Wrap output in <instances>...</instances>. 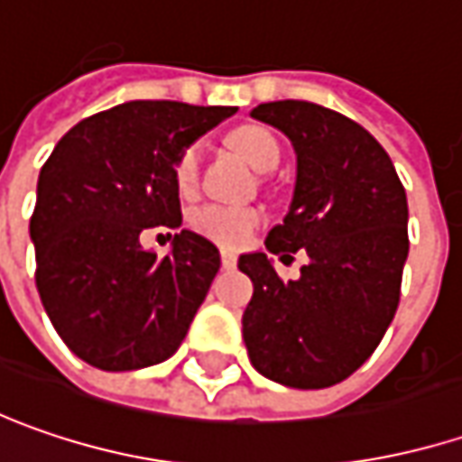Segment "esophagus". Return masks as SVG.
<instances>
[{
  "label": "esophagus",
  "mask_w": 462,
  "mask_h": 462,
  "mask_svg": "<svg viewBox=\"0 0 462 462\" xmlns=\"http://www.w3.org/2000/svg\"><path fill=\"white\" fill-rule=\"evenodd\" d=\"M235 263H237V256L232 251H222V266L225 269H235Z\"/></svg>",
  "instance_id": "1"
}]
</instances>
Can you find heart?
Returning <instances> with one entry per match:
<instances>
[{
  "label": "heart",
  "instance_id": "heart-1",
  "mask_svg": "<svg viewBox=\"0 0 462 462\" xmlns=\"http://www.w3.org/2000/svg\"><path fill=\"white\" fill-rule=\"evenodd\" d=\"M235 149L240 151L256 170L269 172L280 164V143L277 138L258 125H245L232 135ZM201 164H204V143L196 141L190 146H185L182 153L175 162V182L177 190L182 196L193 193L199 185V175H201ZM263 222V214L258 208H248V206H227V204H204L193 208L188 214V225L199 235H204L206 240L222 245V248H240L245 245L258 225Z\"/></svg>",
  "mask_w": 462,
  "mask_h": 462
}]
</instances>
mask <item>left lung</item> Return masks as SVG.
Masks as SVG:
<instances>
[{
    "label": "left lung",
    "mask_w": 462,
    "mask_h": 462,
    "mask_svg": "<svg viewBox=\"0 0 462 462\" xmlns=\"http://www.w3.org/2000/svg\"><path fill=\"white\" fill-rule=\"evenodd\" d=\"M282 130L298 156L285 222L269 254L306 251L298 280L266 254H243L254 282L243 339L258 374L295 390L347 379L382 342L400 303L408 258V199L379 141L345 115L311 101H269L251 112Z\"/></svg>",
    "instance_id": "left-lung-1"
}]
</instances>
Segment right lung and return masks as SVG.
Instances as JSON below:
<instances>
[{"instance_id":"1","label":"right lung","mask_w":462,"mask_h":462,"mask_svg":"<svg viewBox=\"0 0 462 462\" xmlns=\"http://www.w3.org/2000/svg\"><path fill=\"white\" fill-rule=\"evenodd\" d=\"M235 106L127 101L62 135L36 188L31 240L36 287L57 335L101 371L167 361L219 272L204 235L175 232L156 258L149 227L182 225L175 162Z\"/></svg>"}]
</instances>
